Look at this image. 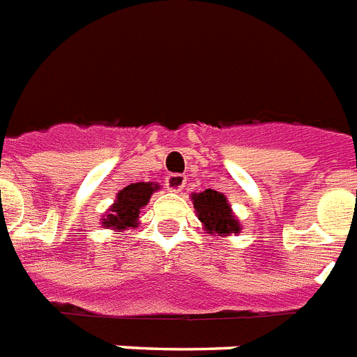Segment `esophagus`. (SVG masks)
Masks as SVG:
<instances>
[{
	"instance_id": "esophagus-1",
	"label": "esophagus",
	"mask_w": 357,
	"mask_h": 357,
	"mask_svg": "<svg viewBox=\"0 0 357 357\" xmlns=\"http://www.w3.org/2000/svg\"><path fill=\"white\" fill-rule=\"evenodd\" d=\"M185 176H181V174H170V176H167V179H165V185H167V188H169L170 192H179V190H183L185 187Z\"/></svg>"
}]
</instances>
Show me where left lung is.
Segmentation results:
<instances>
[{"mask_svg":"<svg viewBox=\"0 0 357 357\" xmlns=\"http://www.w3.org/2000/svg\"><path fill=\"white\" fill-rule=\"evenodd\" d=\"M190 199L196 208L198 220L208 234L225 238L242 231L240 220L234 216L227 196L222 192L207 188L204 192H192Z\"/></svg>","mask_w":357,"mask_h":357,"instance_id":"8db88e82","label":"left lung"}]
</instances>
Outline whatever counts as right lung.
Instances as JSON below:
<instances>
[{
  "instance_id": "obj_1",
  "label": "right lung",
  "mask_w": 357,
  "mask_h": 357,
  "mask_svg": "<svg viewBox=\"0 0 357 357\" xmlns=\"http://www.w3.org/2000/svg\"><path fill=\"white\" fill-rule=\"evenodd\" d=\"M159 190V183L152 181H139L124 187L115 196V202L102 214L100 224L104 229H109L113 233H123L126 229H133L139 225V214L141 208L149 204L152 194Z\"/></svg>"
}]
</instances>
